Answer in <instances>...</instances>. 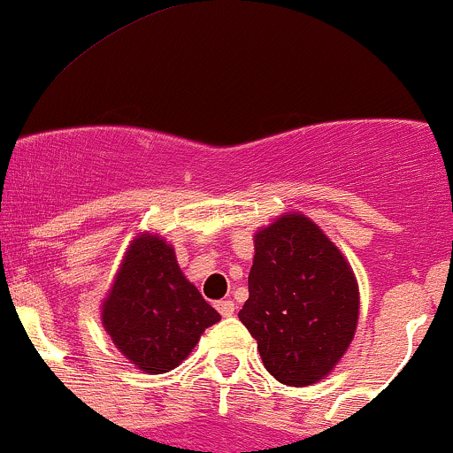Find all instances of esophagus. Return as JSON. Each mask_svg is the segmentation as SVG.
<instances>
[{
  "mask_svg": "<svg viewBox=\"0 0 453 453\" xmlns=\"http://www.w3.org/2000/svg\"><path fill=\"white\" fill-rule=\"evenodd\" d=\"M216 309L220 311V315H225V318H231V315L235 313V304H233V300H220V303H216Z\"/></svg>",
  "mask_w": 453,
  "mask_h": 453,
  "instance_id": "esophagus-1",
  "label": "esophagus"
}]
</instances>
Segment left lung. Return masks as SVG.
<instances>
[{"label":"left lung","instance_id":"8db88e82","mask_svg":"<svg viewBox=\"0 0 453 453\" xmlns=\"http://www.w3.org/2000/svg\"><path fill=\"white\" fill-rule=\"evenodd\" d=\"M242 324L279 382L322 380L343 357L358 319V287L322 228L289 213L255 235Z\"/></svg>","mask_w":453,"mask_h":453}]
</instances>
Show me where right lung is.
Masks as SVG:
<instances>
[{"mask_svg": "<svg viewBox=\"0 0 453 453\" xmlns=\"http://www.w3.org/2000/svg\"><path fill=\"white\" fill-rule=\"evenodd\" d=\"M104 326L116 348L138 369L177 367L220 313L181 274L162 237L134 240L104 303Z\"/></svg>", "mask_w": 453, "mask_h": 453, "instance_id": "right-lung-1", "label": "right lung"}]
</instances>
